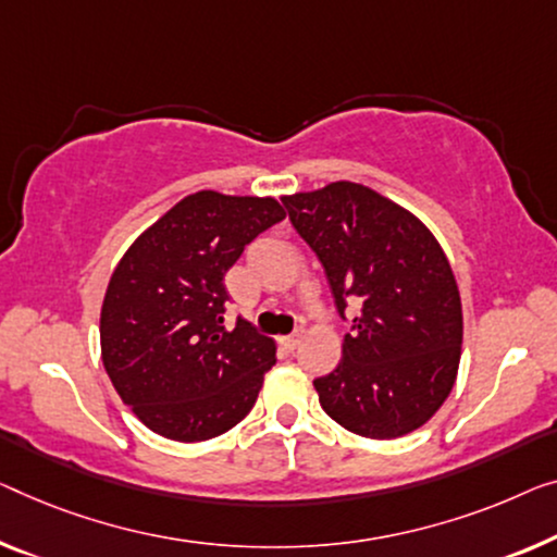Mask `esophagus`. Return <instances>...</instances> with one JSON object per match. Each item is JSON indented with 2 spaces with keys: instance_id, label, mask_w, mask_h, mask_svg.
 Returning <instances> with one entry per match:
<instances>
[{
  "instance_id": "1",
  "label": "esophagus",
  "mask_w": 557,
  "mask_h": 557,
  "mask_svg": "<svg viewBox=\"0 0 557 557\" xmlns=\"http://www.w3.org/2000/svg\"><path fill=\"white\" fill-rule=\"evenodd\" d=\"M302 339V332H295V335H287V337H280V345L285 347V350H295L297 345H300Z\"/></svg>"
}]
</instances>
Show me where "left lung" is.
Returning a JSON list of instances; mask_svg holds the SVG:
<instances>
[{
	"label": "left lung",
	"instance_id": "1",
	"mask_svg": "<svg viewBox=\"0 0 557 557\" xmlns=\"http://www.w3.org/2000/svg\"><path fill=\"white\" fill-rule=\"evenodd\" d=\"M325 268L337 312L355 305L343 360L314 380L337 425L370 440L403 437L447 400L462 350L453 268L425 222L358 182L282 197Z\"/></svg>",
	"mask_w": 557,
	"mask_h": 557
}]
</instances>
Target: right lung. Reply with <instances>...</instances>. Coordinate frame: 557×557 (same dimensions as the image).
Returning a JSON list of instances; mask_svg holds the SVG:
<instances>
[{
	"mask_svg": "<svg viewBox=\"0 0 557 557\" xmlns=\"http://www.w3.org/2000/svg\"><path fill=\"white\" fill-rule=\"evenodd\" d=\"M285 214L275 197L199 189L122 255L99 312V347L122 403L152 433L202 443L252 410L277 347L245 320L225 327V275Z\"/></svg>",
	"mask_w": 557,
	"mask_h": 557,
	"instance_id": "right-lung-1",
	"label": "right lung"
}]
</instances>
